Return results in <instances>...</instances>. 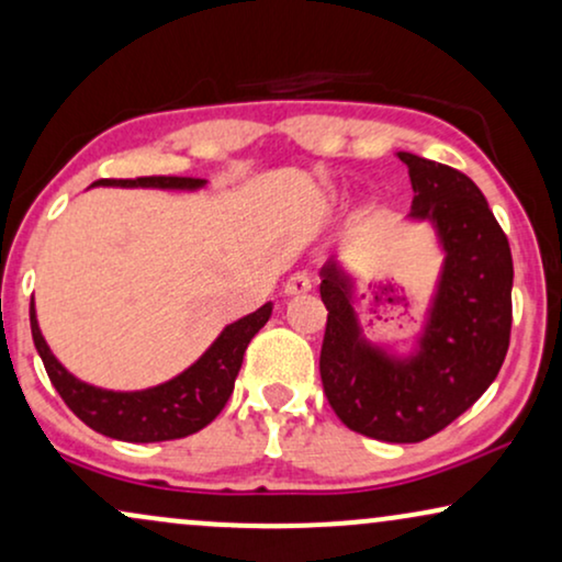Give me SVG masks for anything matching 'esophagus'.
<instances>
[{"instance_id": "esophagus-1", "label": "esophagus", "mask_w": 562, "mask_h": 562, "mask_svg": "<svg viewBox=\"0 0 562 562\" xmlns=\"http://www.w3.org/2000/svg\"><path fill=\"white\" fill-rule=\"evenodd\" d=\"M308 290H311V277L305 272L290 274V280L285 282V293L288 295H305Z\"/></svg>"}]
</instances>
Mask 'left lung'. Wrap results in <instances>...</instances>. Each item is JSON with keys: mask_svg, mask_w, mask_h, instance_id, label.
Listing matches in <instances>:
<instances>
[{"mask_svg": "<svg viewBox=\"0 0 562 562\" xmlns=\"http://www.w3.org/2000/svg\"><path fill=\"white\" fill-rule=\"evenodd\" d=\"M409 170V220H428L443 267L415 352L368 342L355 314V282L329 259L322 301L324 394L347 428L386 443H420L467 412L498 375L510 339L514 259L506 233L470 176L396 153Z\"/></svg>", "mask_w": 562, "mask_h": 562, "instance_id": "obj_1", "label": "left lung"}]
</instances>
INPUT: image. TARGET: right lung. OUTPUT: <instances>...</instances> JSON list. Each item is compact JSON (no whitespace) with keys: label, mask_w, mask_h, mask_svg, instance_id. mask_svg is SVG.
<instances>
[{"label":"right lung","mask_w":562,"mask_h":562,"mask_svg":"<svg viewBox=\"0 0 562 562\" xmlns=\"http://www.w3.org/2000/svg\"><path fill=\"white\" fill-rule=\"evenodd\" d=\"M204 183L207 181L183 179V176H142V179H101L92 187L194 191ZM269 316H272V303H265L254 314L228 324L194 366H189L176 379L142 392H111L75 379L48 350L33 303L31 331L54 389L88 428L130 443H155V440L187 438L215 420L231 400L248 342L269 322Z\"/></svg>","instance_id":"obj_1"}]
</instances>
